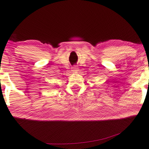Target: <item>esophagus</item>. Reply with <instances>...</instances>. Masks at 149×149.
I'll return each instance as SVG.
<instances>
[{"mask_svg": "<svg viewBox=\"0 0 149 149\" xmlns=\"http://www.w3.org/2000/svg\"><path fill=\"white\" fill-rule=\"evenodd\" d=\"M72 71H73V72H76V71H78V67H77L76 66H73L72 67Z\"/></svg>", "mask_w": 149, "mask_h": 149, "instance_id": "esophagus-1", "label": "esophagus"}]
</instances>
